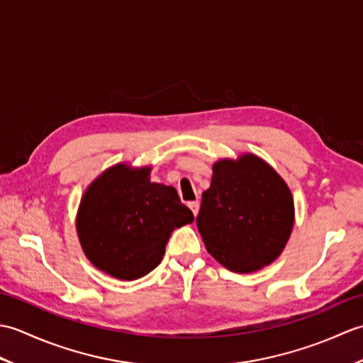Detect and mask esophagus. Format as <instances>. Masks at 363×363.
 Instances as JSON below:
<instances>
[{
    "instance_id": "obj_1",
    "label": "esophagus",
    "mask_w": 363,
    "mask_h": 363,
    "mask_svg": "<svg viewBox=\"0 0 363 363\" xmlns=\"http://www.w3.org/2000/svg\"><path fill=\"white\" fill-rule=\"evenodd\" d=\"M189 207H190L191 212H194V215L196 217L198 212H199V201H191V203H189Z\"/></svg>"
}]
</instances>
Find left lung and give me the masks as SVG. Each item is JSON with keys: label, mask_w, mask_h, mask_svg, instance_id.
I'll list each match as a JSON object with an SVG mask.
<instances>
[{"label": "left lung", "mask_w": 363, "mask_h": 363, "mask_svg": "<svg viewBox=\"0 0 363 363\" xmlns=\"http://www.w3.org/2000/svg\"><path fill=\"white\" fill-rule=\"evenodd\" d=\"M295 225L293 195L281 174L252 152L212 165L196 226L207 252L234 273H252L281 256Z\"/></svg>", "instance_id": "left-lung-1"}]
</instances>
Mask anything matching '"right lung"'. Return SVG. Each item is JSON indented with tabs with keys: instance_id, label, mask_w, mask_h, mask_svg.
Segmentation results:
<instances>
[{
	"instance_id": "right-lung-1",
	"label": "right lung",
	"mask_w": 363,
	"mask_h": 363,
	"mask_svg": "<svg viewBox=\"0 0 363 363\" xmlns=\"http://www.w3.org/2000/svg\"><path fill=\"white\" fill-rule=\"evenodd\" d=\"M151 167L112 165L84 191L76 233L91 265L120 281L146 276L164 259L176 228L194 213L174 187L151 182Z\"/></svg>"
}]
</instances>
